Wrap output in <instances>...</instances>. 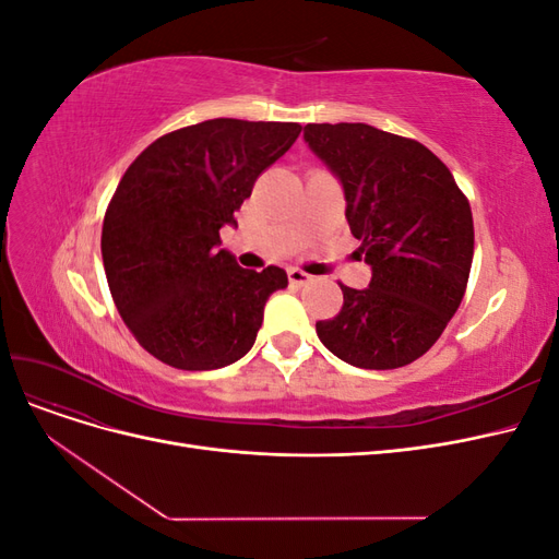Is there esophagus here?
I'll return each mask as SVG.
<instances>
[{"instance_id": "1", "label": "esophagus", "mask_w": 559, "mask_h": 559, "mask_svg": "<svg viewBox=\"0 0 559 559\" xmlns=\"http://www.w3.org/2000/svg\"><path fill=\"white\" fill-rule=\"evenodd\" d=\"M314 277L312 275H308L306 270H300V267H289V282L294 284V286H302V284H310Z\"/></svg>"}]
</instances>
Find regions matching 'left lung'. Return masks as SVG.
I'll list each match as a JSON object with an SVG mask.
<instances>
[{
    "instance_id": "1",
    "label": "left lung",
    "mask_w": 559,
    "mask_h": 559,
    "mask_svg": "<svg viewBox=\"0 0 559 559\" xmlns=\"http://www.w3.org/2000/svg\"><path fill=\"white\" fill-rule=\"evenodd\" d=\"M308 146L341 179L347 224L373 267L368 289L341 284L343 308L317 321L337 359L368 370L408 366L460 308L473 261L468 198L415 140L366 123H308Z\"/></svg>"
}]
</instances>
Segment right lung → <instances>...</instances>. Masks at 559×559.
<instances>
[{"instance_id": "obj_1", "label": "right lung", "mask_w": 559, "mask_h": 559, "mask_svg": "<svg viewBox=\"0 0 559 559\" xmlns=\"http://www.w3.org/2000/svg\"><path fill=\"white\" fill-rule=\"evenodd\" d=\"M300 130L212 118L163 134L118 181L103 224L105 273L118 314L158 361L214 370L257 341L265 300L289 280L277 265L240 267L218 249V230Z\"/></svg>"}]
</instances>
